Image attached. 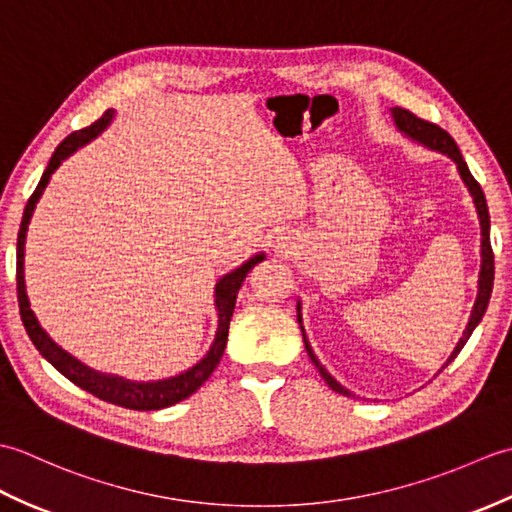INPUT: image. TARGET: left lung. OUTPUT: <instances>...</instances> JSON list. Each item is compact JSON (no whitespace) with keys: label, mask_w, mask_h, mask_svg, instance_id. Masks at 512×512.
<instances>
[{"label":"left lung","mask_w":512,"mask_h":512,"mask_svg":"<svg viewBox=\"0 0 512 512\" xmlns=\"http://www.w3.org/2000/svg\"><path fill=\"white\" fill-rule=\"evenodd\" d=\"M391 118H394V125L398 132L413 140V143H418L422 147H427L431 151H438V154H444L447 158H451L455 165H458V171H460V178L462 182L466 184V189H469L471 198H473V204L477 209V217H480V231H482V266H480V279H477V297H475V303H473V310H471V317H469V323H466V328L460 336L458 345L453 347L451 356L447 358V363L442 365V369L447 367L455 356L460 354L462 347L466 345V341H469V336L473 334V330L480 325L484 312L488 308V299H491V292H493V279H495V259H493V248H491V217H488V206H486V198H484V191L480 184H477V180L471 176L469 171V165H466L458 145H455V140L444 132L442 127L433 125V123H427L422 121V118H418L416 114H411L409 110H402V107H391ZM297 321L301 325V334H303V343H306V352L310 356V361L314 363V367L319 369V374L323 376L325 383H328V387L332 391H336V394H343V396H354L350 389H345L339 380H336L328 369H325L321 365V361L317 358V354H314L312 345L308 341L306 336V330H303V319H301V301H297ZM440 369V372H442Z\"/></svg>","instance_id":"left-lung-1"}]
</instances>
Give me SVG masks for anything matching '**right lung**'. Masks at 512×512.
Here are the masks:
<instances>
[{
    "label": "right lung",
    "mask_w": 512,
    "mask_h": 512,
    "mask_svg": "<svg viewBox=\"0 0 512 512\" xmlns=\"http://www.w3.org/2000/svg\"><path fill=\"white\" fill-rule=\"evenodd\" d=\"M114 110H107L99 121L94 125L81 129V132H74L63 143L54 149V154L48 162L46 171L37 184L35 193L30 195V200L24 209V217H21V226H19V235H17V299H19V312H21V321H24V328L30 336V341L35 343L39 354L46 358V361L61 372L65 378L72 380L76 387H81L85 391H90L92 396L101 398L105 402H112V405L125 407V409H134V411H154V409H165L176 405V402L189 398L195 394L204 380L213 374V369L220 363V358L224 354L226 339H228V325H231V317L235 310V299L237 292L242 288L246 275L250 273V268L255 264L264 262L266 255L257 253L242 266H237L231 273L222 275L215 284V310H217V330H215V339L198 363L189 367L187 372H180L171 378H162V380H129L116 374H105L99 372V369H92L85 363H81L79 358H74L68 354L50 339V334L41 328V323L37 321L35 312L30 310V301L26 295V279H24V253H26V233H28V224L30 217L35 213V206L39 198L46 191L48 182L52 178V173L61 167V162L65 158H70L76 149H81L105 132L107 125L112 123Z\"/></svg>",
    "instance_id": "1"
}]
</instances>
